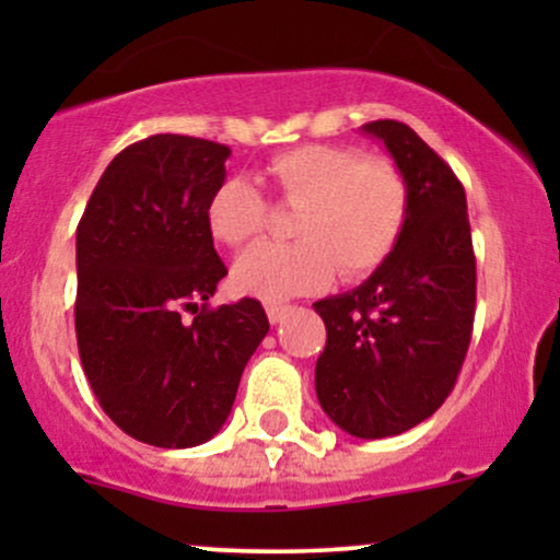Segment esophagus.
Masks as SVG:
<instances>
[{"instance_id": "obj_1", "label": "esophagus", "mask_w": 560, "mask_h": 560, "mask_svg": "<svg viewBox=\"0 0 560 560\" xmlns=\"http://www.w3.org/2000/svg\"><path fill=\"white\" fill-rule=\"evenodd\" d=\"M289 311H292V305H281V302H271V305H266L268 320H271V324H281Z\"/></svg>"}]
</instances>
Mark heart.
<instances>
[{
    "label": "heart",
    "mask_w": 560,
    "mask_h": 560,
    "mask_svg": "<svg viewBox=\"0 0 560 560\" xmlns=\"http://www.w3.org/2000/svg\"><path fill=\"white\" fill-rule=\"evenodd\" d=\"M266 178L294 213V242H260L236 260L234 284L260 300H287L376 271L408 221L410 189L392 160L337 144H300L268 160ZM208 231L242 247L266 223V199L247 178H226L205 208Z\"/></svg>",
    "instance_id": "1"
}]
</instances>
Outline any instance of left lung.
Segmentation results:
<instances>
[{
    "mask_svg": "<svg viewBox=\"0 0 560 560\" xmlns=\"http://www.w3.org/2000/svg\"><path fill=\"white\" fill-rule=\"evenodd\" d=\"M387 147L410 189L389 258L361 287L313 302L326 324L316 363L320 408L339 429L382 440L413 429L453 392L477 305L466 191L413 128H361Z\"/></svg>",
    "mask_w": 560,
    "mask_h": 560,
    "instance_id": "obj_1",
    "label": "left lung"
}]
</instances>
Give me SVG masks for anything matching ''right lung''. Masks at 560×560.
I'll return each mask as SVG.
<instances>
[{"mask_svg": "<svg viewBox=\"0 0 560 560\" xmlns=\"http://www.w3.org/2000/svg\"><path fill=\"white\" fill-rule=\"evenodd\" d=\"M229 147L158 133L126 147L75 231V337L102 410L133 440L195 447L221 432L244 365L268 334L244 298L210 311L226 266L205 208ZM203 302L195 322L180 311Z\"/></svg>", "mask_w": 560, "mask_h": 560, "instance_id": "add662e5", "label": "right lung"}]
</instances>
